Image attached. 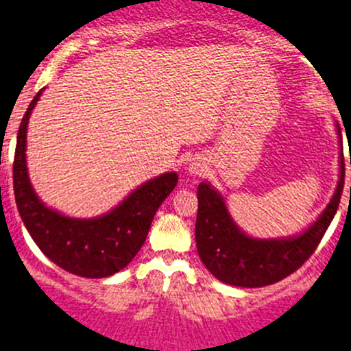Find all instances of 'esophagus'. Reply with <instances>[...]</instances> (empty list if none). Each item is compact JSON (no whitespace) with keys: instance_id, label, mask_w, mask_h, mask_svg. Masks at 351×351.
Listing matches in <instances>:
<instances>
[{"instance_id":"34e87169","label":"esophagus","mask_w":351,"mask_h":351,"mask_svg":"<svg viewBox=\"0 0 351 351\" xmlns=\"http://www.w3.org/2000/svg\"><path fill=\"white\" fill-rule=\"evenodd\" d=\"M188 170H189V173H193V176H202L205 170V163L202 162L200 158H193V160H189Z\"/></svg>"}]
</instances>
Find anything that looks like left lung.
<instances>
[{
  "label": "left lung",
  "mask_w": 351,
  "mask_h": 351,
  "mask_svg": "<svg viewBox=\"0 0 351 351\" xmlns=\"http://www.w3.org/2000/svg\"><path fill=\"white\" fill-rule=\"evenodd\" d=\"M337 136L343 149L341 128ZM351 165V156H350ZM341 172L332 200L322 215L304 233L294 239L257 240L237 228L224 198L207 182L198 186V215L195 226L198 256L208 271L224 284L237 287H265L284 280L308 261L324 239L341 200L345 186V158L341 151ZM351 195V186H350Z\"/></svg>",
  "instance_id": "left-lung-1"
}]
</instances>
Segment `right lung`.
<instances>
[{
	"label": "right lung",
	"mask_w": 351,
	"mask_h": 351,
	"mask_svg": "<svg viewBox=\"0 0 351 351\" xmlns=\"http://www.w3.org/2000/svg\"><path fill=\"white\" fill-rule=\"evenodd\" d=\"M34 95L21 121L14 158V193L19 214L41 252L66 271L86 278H104L123 269L144 245L154 214L178 186V173L151 179L109 214L95 219H73L45 207L29 182L25 134Z\"/></svg>",
	"instance_id": "obj_1"
}]
</instances>
